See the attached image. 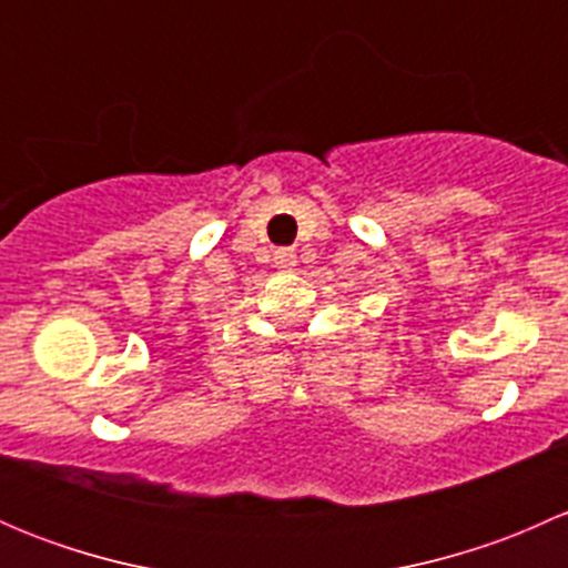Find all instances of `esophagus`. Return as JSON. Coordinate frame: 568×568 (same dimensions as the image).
Returning <instances> with one entry per match:
<instances>
[{"instance_id": "34e87169", "label": "esophagus", "mask_w": 568, "mask_h": 568, "mask_svg": "<svg viewBox=\"0 0 568 568\" xmlns=\"http://www.w3.org/2000/svg\"><path fill=\"white\" fill-rule=\"evenodd\" d=\"M274 266H277L280 272H291V268L296 266V252L291 247L274 250Z\"/></svg>"}]
</instances>
